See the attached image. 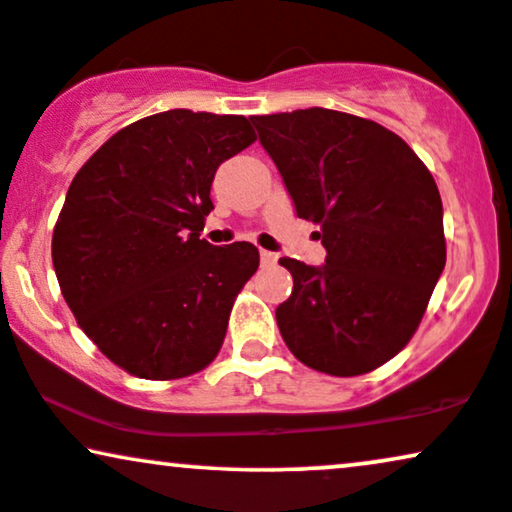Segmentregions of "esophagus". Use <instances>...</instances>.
Segmentation results:
<instances>
[{"label":"esophagus","instance_id":"obj_1","mask_svg":"<svg viewBox=\"0 0 512 512\" xmlns=\"http://www.w3.org/2000/svg\"><path fill=\"white\" fill-rule=\"evenodd\" d=\"M260 260H262V264H274L276 262V255H274V252H269V250H262L260 252Z\"/></svg>","mask_w":512,"mask_h":512}]
</instances>
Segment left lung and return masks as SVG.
I'll list each match as a JSON object with an SVG mask.
<instances>
[{
    "label": "left lung",
    "mask_w": 512,
    "mask_h": 512,
    "mask_svg": "<svg viewBox=\"0 0 512 512\" xmlns=\"http://www.w3.org/2000/svg\"><path fill=\"white\" fill-rule=\"evenodd\" d=\"M250 120L326 248L321 267L278 260L293 274L278 331L314 371L347 378L383 366L416 333L446 264L435 179L373 120L328 108Z\"/></svg>",
    "instance_id": "8db88e82"
}]
</instances>
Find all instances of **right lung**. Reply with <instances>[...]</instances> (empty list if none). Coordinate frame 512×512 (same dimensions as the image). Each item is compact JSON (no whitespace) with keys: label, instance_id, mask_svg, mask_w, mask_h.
Segmentation results:
<instances>
[{"label":"right lung","instance_id":"obj_1","mask_svg":"<svg viewBox=\"0 0 512 512\" xmlns=\"http://www.w3.org/2000/svg\"><path fill=\"white\" fill-rule=\"evenodd\" d=\"M255 139L243 115L177 108L120 129L75 174L51 260L82 331L127 373L186 378L217 357L260 252L200 231L217 167Z\"/></svg>","mask_w":512,"mask_h":512}]
</instances>
